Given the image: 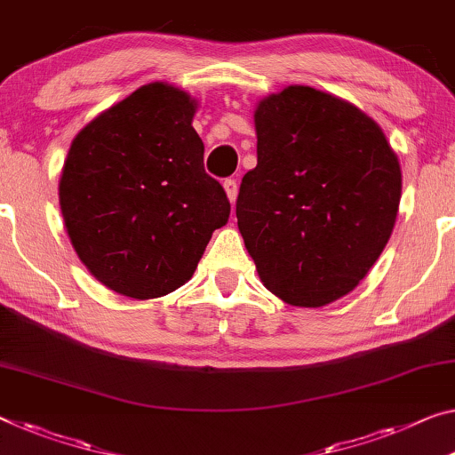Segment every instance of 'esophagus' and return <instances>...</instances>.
I'll return each mask as SVG.
<instances>
[{"label":"esophagus","instance_id":"1","mask_svg":"<svg viewBox=\"0 0 455 455\" xmlns=\"http://www.w3.org/2000/svg\"><path fill=\"white\" fill-rule=\"evenodd\" d=\"M223 188H226L229 204L234 205L235 199H237V183H235L234 179H226V180H223Z\"/></svg>","mask_w":455,"mask_h":455}]
</instances>
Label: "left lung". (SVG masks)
Masks as SVG:
<instances>
[{"instance_id": "8db88e82", "label": "left lung", "mask_w": 455, "mask_h": 455, "mask_svg": "<svg viewBox=\"0 0 455 455\" xmlns=\"http://www.w3.org/2000/svg\"><path fill=\"white\" fill-rule=\"evenodd\" d=\"M258 164L243 174L237 228L260 281L297 307L354 291L393 234L401 164L372 117L291 85L254 111Z\"/></svg>"}]
</instances>
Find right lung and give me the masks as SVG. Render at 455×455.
Here are the masks:
<instances>
[{
    "label": "right lung",
    "instance_id": "add662e5",
    "mask_svg": "<svg viewBox=\"0 0 455 455\" xmlns=\"http://www.w3.org/2000/svg\"><path fill=\"white\" fill-rule=\"evenodd\" d=\"M195 109L185 91L150 83L87 124L68 150L59 183L67 234L91 275L120 295L177 291L228 223Z\"/></svg>",
    "mask_w": 455,
    "mask_h": 455
}]
</instances>
